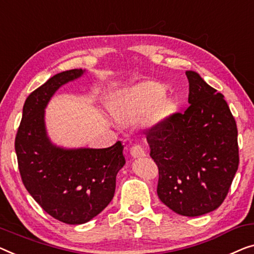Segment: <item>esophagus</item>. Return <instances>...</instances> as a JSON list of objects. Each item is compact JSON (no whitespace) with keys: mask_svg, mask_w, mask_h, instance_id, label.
<instances>
[{"mask_svg":"<svg viewBox=\"0 0 254 254\" xmlns=\"http://www.w3.org/2000/svg\"><path fill=\"white\" fill-rule=\"evenodd\" d=\"M130 153L132 155V157L134 158H139V157H143L146 155V151L145 149L142 148L141 146L139 145H135V146H132L130 148Z\"/></svg>","mask_w":254,"mask_h":254,"instance_id":"1","label":"esophagus"}]
</instances>
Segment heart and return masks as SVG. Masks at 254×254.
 I'll list each match as a JSON object with an SVG mask.
<instances>
[{
  "mask_svg": "<svg viewBox=\"0 0 254 254\" xmlns=\"http://www.w3.org/2000/svg\"><path fill=\"white\" fill-rule=\"evenodd\" d=\"M161 94V88L155 83H143L115 98L112 112L120 122L127 123L133 117L135 108L141 104L151 103Z\"/></svg>",
  "mask_w": 254,
  "mask_h": 254,
  "instance_id": "b5f03b06",
  "label": "heart"
}]
</instances>
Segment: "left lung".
<instances>
[{"instance_id":"8db88e82","label":"left lung","mask_w":254,"mask_h":254,"mask_svg":"<svg viewBox=\"0 0 254 254\" xmlns=\"http://www.w3.org/2000/svg\"><path fill=\"white\" fill-rule=\"evenodd\" d=\"M186 75L189 107L145 134L158 168V197L178 214L197 217L224 202L240 155L236 122L224 96L196 71Z\"/></svg>"}]
</instances>
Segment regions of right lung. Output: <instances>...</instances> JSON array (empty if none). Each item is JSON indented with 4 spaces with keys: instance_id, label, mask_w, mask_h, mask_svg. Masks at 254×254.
I'll list each match as a JSON object with an SVG mask.
<instances>
[{
    "instance_id": "obj_1",
    "label": "right lung",
    "mask_w": 254,
    "mask_h": 254,
    "mask_svg": "<svg viewBox=\"0 0 254 254\" xmlns=\"http://www.w3.org/2000/svg\"><path fill=\"white\" fill-rule=\"evenodd\" d=\"M83 73L62 71L33 91L14 140L24 186L48 214L68 225L85 224L111 203L116 175L126 164L121 141L108 148L65 149L48 138L44 108L60 86Z\"/></svg>"
}]
</instances>
